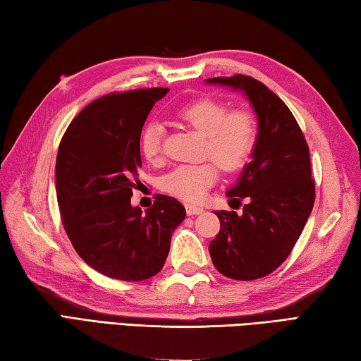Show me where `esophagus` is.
Returning a JSON list of instances; mask_svg holds the SVG:
<instances>
[{"label":"esophagus","instance_id":"34e87169","mask_svg":"<svg viewBox=\"0 0 361 361\" xmlns=\"http://www.w3.org/2000/svg\"><path fill=\"white\" fill-rule=\"evenodd\" d=\"M185 209H187V214H188V216H198V214H201V212L204 211L203 207H200V206H193V204H187Z\"/></svg>","mask_w":361,"mask_h":361}]
</instances>
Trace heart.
Returning <instances> with one entry per match:
<instances>
[{"label": "heart", "instance_id": "1", "mask_svg": "<svg viewBox=\"0 0 361 361\" xmlns=\"http://www.w3.org/2000/svg\"><path fill=\"white\" fill-rule=\"evenodd\" d=\"M176 116L204 136L200 163L180 164L161 179V190L185 203H200L219 179V169L235 173L250 161L260 137V122L245 107L230 109L226 101L204 97L182 106ZM164 128L160 122L144 126L139 147L145 160L158 163L163 155Z\"/></svg>", "mask_w": 361, "mask_h": 361}]
</instances>
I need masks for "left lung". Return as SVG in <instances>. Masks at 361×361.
I'll return each mask as SVG.
<instances>
[{
    "mask_svg": "<svg viewBox=\"0 0 361 361\" xmlns=\"http://www.w3.org/2000/svg\"><path fill=\"white\" fill-rule=\"evenodd\" d=\"M241 88L260 122V137L228 197L245 200L243 214L217 211L219 235L209 254L219 273L236 281H255L287 260L301 236L315 200L309 145L287 104L250 75L207 79Z\"/></svg>",
    "mask_w": 361,
    "mask_h": 361,
    "instance_id": "left-lung-1",
    "label": "left lung"
}]
</instances>
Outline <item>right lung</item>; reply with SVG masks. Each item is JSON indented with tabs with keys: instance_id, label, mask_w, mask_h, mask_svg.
<instances>
[{
	"instance_id": "add662e5",
	"label": "right lung",
	"mask_w": 361,
	"mask_h": 361,
	"mask_svg": "<svg viewBox=\"0 0 361 361\" xmlns=\"http://www.w3.org/2000/svg\"><path fill=\"white\" fill-rule=\"evenodd\" d=\"M168 88L109 93L87 104L63 135L56 154V201L73 247L88 267L126 282L158 274L171 235L185 219L173 197L157 195L142 214L131 206L141 184L139 136Z\"/></svg>"
}]
</instances>
